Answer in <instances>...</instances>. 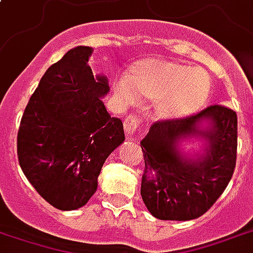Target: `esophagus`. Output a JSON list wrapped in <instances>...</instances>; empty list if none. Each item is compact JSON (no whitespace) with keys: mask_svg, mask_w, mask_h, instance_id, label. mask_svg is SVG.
Wrapping results in <instances>:
<instances>
[{"mask_svg":"<svg viewBox=\"0 0 253 253\" xmlns=\"http://www.w3.org/2000/svg\"><path fill=\"white\" fill-rule=\"evenodd\" d=\"M140 125V118L138 115H128L125 119V130L128 135H132L135 131L138 130Z\"/></svg>","mask_w":253,"mask_h":253,"instance_id":"1","label":"esophagus"}]
</instances>
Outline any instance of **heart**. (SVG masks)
Returning a JSON list of instances; mask_svg holds the SVG:
<instances>
[{"label": "heart", "instance_id": "obj_1", "mask_svg": "<svg viewBox=\"0 0 253 253\" xmlns=\"http://www.w3.org/2000/svg\"><path fill=\"white\" fill-rule=\"evenodd\" d=\"M211 80L204 70L163 59H148L117 81V95L125 103L140 96L155 99V111L166 119L195 113L207 101Z\"/></svg>", "mask_w": 253, "mask_h": 253}]
</instances>
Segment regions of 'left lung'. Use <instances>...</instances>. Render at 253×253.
Segmentation results:
<instances>
[{
	"mask_svg": "<svg viewBox=\"0 0 253 253\" xmlns=\"http://www.w3.org/2000/svg\"><path fill=\"white\" fill-rule=\"evenodd\" d=\"M199 136L205 152L195 160L182 155L183 137ZM140 147L144 172L140 195L152 216L191 220L213 206L228 186L236 166L238 117L223 105L199 113L152 123Z\"/></svg>",
	"mask_w": 253,
	"mask_h": 253,
	"instance_id": "obj_1",
	"label": "left lung"
}]
</instances>
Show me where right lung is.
<instances>
[{
    "instance_id": "right-lung-1",
    "label": "right lung",
    "mask_w": 253,
    "mask_h": 253,
    "mask_svg": "<svg viewBox=\"0 0 253 253\" xmlns=\"http://www.w3.org/2000/svg\"><path fill=\"white\" fill-rule=\"evenodd\" d=\"M92 49L77 46L46 70L29 99L17 135L25 176L53 207L71 211L95 194L98 175L125 140L123 123L102 98L105 75L88 66Z\"/></svg>"
}]
</instances>
